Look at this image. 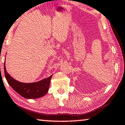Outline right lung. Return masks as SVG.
<instances>
[{
  "label": "right lung",
  "instance_id": "add662e5",
  "mask_svg": "<svg viewBox=\"0 0 125 125\" xmlns=\"http://www.w3.org/2000/svg\"><path fill=\"white\" fill-rule=\"evenodd\" d=\"M5 78L9 85L22 97L27 99H36L46 94L49 91L50 84L52 75L45 78L40 81L25 83L17 81L7 72L5 68V58L4 65Z\"/></svg>",
  "mask_w": 125,
  "mask_h": 125
}]
</instances>
